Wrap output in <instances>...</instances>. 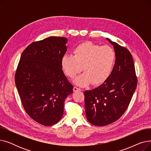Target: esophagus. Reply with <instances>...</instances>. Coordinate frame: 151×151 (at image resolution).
Returning <instances> with one entry per match:
<instances>
[{"instance_id": "1", "label": "esophagus", "mask_w": 151, "mask_h": 151, "mask_svg": "<svg viewBox=\"0 0 151 151\" xmlns=\"http://www.w3.org/2000/svg\"><path fill=\"white\" fill-rule=\"evenodd\" d=\"M81 91V89H80V88H77V87H74V88H73V91H74V92H76V91Z\"/></svg>"}]
</instances>
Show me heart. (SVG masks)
Here are the masks:
<instances>
[{"mask_svg":"<svg viewBox=\"0 0 151 151\" xmlns=\"http://www.w3.org/2000/svg\"><path fill=\"white\" fill-rule=\"evenodd\" d=\"M115 58V52L111 47L100 46L88 42L78 45L73 51V55H63L61 66L65 75L70 78H74L80 73L83 67L84 73L75 79L76 84L84 86L91 83L98 85L109 76Z\"/></svg>","mask_w":151,"mask_h":151,"instance_id":"1","label":"heart"}]
</instances>
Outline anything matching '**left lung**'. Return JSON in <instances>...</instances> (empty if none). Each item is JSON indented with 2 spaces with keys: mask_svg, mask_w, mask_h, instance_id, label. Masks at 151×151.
I'll list each match as a JSON object with an SVG mask.
<instances>
[{
  "mask_svg": "<svg viewBox=\"0 0 151 151\" xmlns=\"http://www.w3.org/2000/svg\"><path fill=\"white\" fill-rule=\"evenodd\" d=\"M106 39L114 46L116 53L113 69L101 85L84 92L87 119L97 126L111 124L123 115L130 104L138 83L130 51Z\"/></svg>",
  "mask_w": 151,
  "mask_h": 151,
  "instance_id": "1",
  "label": "left lung"
}]
</instances>
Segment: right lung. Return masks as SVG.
I'll use <instances>...</instances> for the list:
<instances>
[{"instance_id":"1","label":"right lung","mask_w":151,"mask_h":151,"mask_svg":"<svg viewBox=\"0 0 151 151\" xmlns=\"http://www.w3.org/2000/svg\"><path fill=\"white\" fill-rule=\"evenodd\" d=\"M67 42L65 37H50L32 43L22 52L16 71L15 84L24 109L45 126L60 120L64 101L73 92L61 66Z\"/></svg>"}]
</instances>
